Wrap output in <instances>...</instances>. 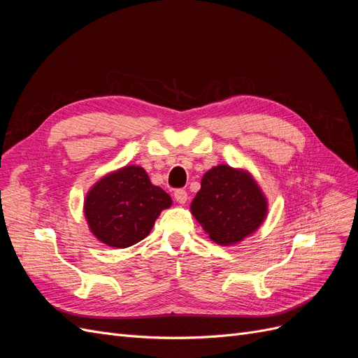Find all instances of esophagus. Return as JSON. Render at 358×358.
Segmentation results:
<instances>
[{"label": "esophagus", "instance_id": "esophagus-1", "mask_svg": "<svg viewBox=\"0 0 358 358\" xmlns=\"http://www.w3.org/2000/svg\"><path fill=\"white\" fill-rule=\"evenodd\" d=\"M173 196H175V200H176L178 203H180V204H185L187 200H188V194H187L185 189H176L175 194H173Z\"/></svg>", "mask_w": 358, "mask_h": 358}]
</instances>
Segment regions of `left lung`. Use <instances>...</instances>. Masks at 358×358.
<instances>
[{
	"instance_id": "1",
	"label": "left lung",
	"mask_w": 358,
	"mask_h": 358,
	"mask_svg": "<svg viewBox=\"0 0 358 358\" xmlns=\"http://www.w3.org/2000/svg\"><path fill=\"white\" fill-rule=\"evenodd\" d=\"M191 213L215 243L230 246L258 230L267 199L251 173L220 164L204 173Z\"/></svg>"
}]
</instances>
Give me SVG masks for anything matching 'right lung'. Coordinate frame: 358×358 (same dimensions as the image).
<instances>
[{
  "instance_id": "add662e5",
  "label": "right lung",
  "mask_w": 358,
  "mask_h": 358,
  "mask_svg": "<svg viewBox=\"0 0 358 358\" xmlns=\"http://www.w3.org/2000/svg\"><path fill=\"white\" fill-rule=\"evenodd\" d=\"M170 206L171 197L152 185L143 167L125 166L95 183L86 194L83 212L101 243L128 248L143 241Z\"/></svg>"
}]
</instances>
